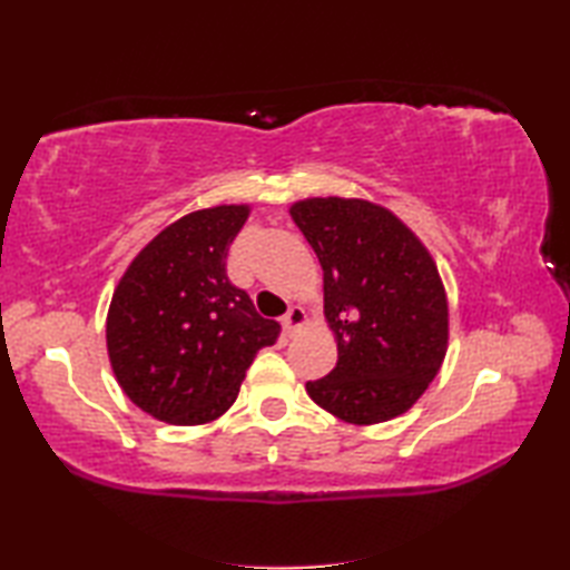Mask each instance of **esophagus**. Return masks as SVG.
<instances>
[{"label": "esophagus", "instance_id": "34e87169", "mask_svg": "<svg viewBox=\"0 0 570 570\" xmlns=\"http://www.w3.org/2000/svg\"><path fill=\"white\" fill-rule=\"evenodd\" d=\"M282 323H284V331H286L288 335H294V333L301 328V325H306V311L298 308V306L288 308L286 316L282 318Z\"/></svg>", "mask_w": 570, "mask_h": 570}]
</instances>
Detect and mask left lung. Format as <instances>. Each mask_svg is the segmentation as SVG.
Wrapping results in <instances>:
<instances>
[{
  "instance_id": "1",
  "label": "left lung",
  "mask_w": 570,
  "mask_h": 570,
  "mask_svg": "<svg viewBox=\"0 0 570 570\" xmlns=\"http://www.w3.org/2000/svg\"><path fill=\"white\" fill-rule=\"evenodd\" d=\"M292 217L323 266L337 362L308 396L350 423L390 421L426 392L448 347V301L416 235L382 205L308 198Z\"/></svg>"
}]
</instances>
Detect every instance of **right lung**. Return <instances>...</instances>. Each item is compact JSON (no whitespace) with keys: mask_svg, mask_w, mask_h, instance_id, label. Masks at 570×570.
<instances>
[{"mask_svg":"<svg viewBox=\"0 0 570 570\" xmlns=\"http://www.w3.org/2000/svg\"><path fill=\"white\" fill-rule=\"evenodd\" d=\"M247 215V205H217L180 217L119 278L107 353L119 386L154 419L196 426L225 414L257 350L282 333L227 278Z\"/></svg>","mask_w":570,"mask_h":570,"instance_id":"1","label":"right lung"}]
</instances>
